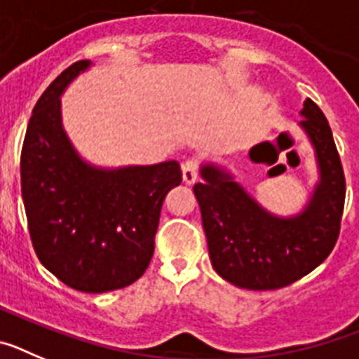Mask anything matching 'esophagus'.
<instances>
[{"mask_svg": "<svg viewBox=\"0 0 359 359\" xmlns=\"http://www.w3.org/2000/svg\"><path fill=\"white\" fill-rule=\"evenodd\" d=\"M198 169H199V161L198 158L192 156L183 163V182L187 185H192V183L198 180Z\"/></svg>", "mask_w": 359, "mask_h": 359, "instance_id": "34e87169", "label": "esophagus"}]
</instances>
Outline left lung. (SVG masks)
Wrapping results in <instances>:
<instances>
[{
  "label": "left lung",
  "mask_w": 359,
  "mask_h": 359,
  "mask_svg": "<svg viewBox=\"0 0 359 359\" xmlns=\"http://www.w3.org/2000/svg\"><path fill=\"white\" fill-rule=\"evenodd\" d=\"M302 128L316 149L320 183L306 210L280 219L262 210L228 174L207 165L196 183L212 266L244 290H280L311 273L334 248L345 205V174L331 128L311 98Z\"/></svg>",
  "instance_id": "obj_1"
}]
</instances>
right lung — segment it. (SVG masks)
I'll return each instance as SVG.
<instances>
[{
    "instance_id": "add662e5",
    "label": "right lung",
    "mask_w": 359,
    "mask_h": 359,
    "mask_svg": "<svg viewBox=\"0 0 359 359\" xmlns=\"http://www.w3.org/2000/svg\"><path fill=\"white\" fill-rule=\"evenodd\" d=\"M88 66H68L34 106L21 149V194L41 264L73 290L106 293L145 273L161 203L182 183V167L100 170L77 156L61 128L59 97Z\"/></svg>"
}]
</instances>
